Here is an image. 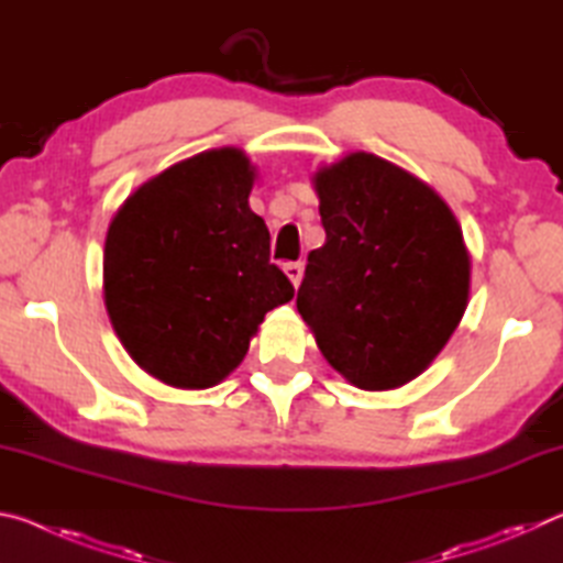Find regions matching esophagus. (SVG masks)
Returning <instances> with one entry per match:
<instances>
[{
  "instance_id": "esophagus-1",
  "label": "esophagus",
  "mask_w": 563,
  "mask_h": 563,
  "mask_svg": "<svg viewBox=\"0 0 563 563\" xmlns=\"http://www.w3.org/2000/svg\"><path fill=\"white\" fill-rule=\"evenodd\" d=\"M302 271H305L302 263H285V275H288L295 288H298L300 280H302Z\"/></svg>"
}]
</instances>
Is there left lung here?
Wrapping results in <instances>:
<instances>
[{"label": "left lung", "instance_id": "left-lung-1", "mask_svg": "<svg viewBox=\"0 0 563 563\" xmlns=\"http://www.w3.org/2000/svg\"><path fill=\"white\" fill-rule=\"evenodd\" d=\"M325 245L310 251L298 312L350 385L422 375L470 300V253L452 208L389 161L355 151L318 168Z\"/></svg>", "mask_w": 563, "mask_h": 563}]
</instances>
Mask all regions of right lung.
I'll use <instances>...</instances> for the list:
<instances>
[{"instance_id": "1", "label": "right lung", "mask_w": 563, "mask_h": 563, "mask_svg": "<svg viewBox=\"0 0 563 563\" xmlns=\"http://www.w3.org/2000/svg\"><path fill=\"white\" fill-rule=\"evenodd\" d=\"M255 166L225 146L148 178L111 218L103 302L141 369L206 389L241 365L265 312L295 288L271 263V233L247 206Z\"/></svg>"}]
</instances>
